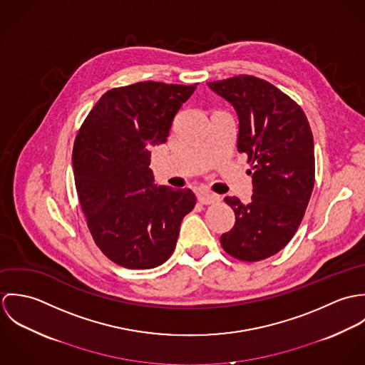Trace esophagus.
<instances>
[{"mask_svg":"<svg viewBox=\"0 0 365 365\" xmlns=\"http://www.w3.org/2000/svg\"><path fill=\"white\" fill-rule=\"evenodd\" d=\"M219 197L217 195H213V194H208V192H200L198 194V201L202 204V205H212L215 202H219Z\"/></svg>","mask_w":365,"mask_h":365,"instance_id":"34e87169","label":"esophagus"}]
</instances>
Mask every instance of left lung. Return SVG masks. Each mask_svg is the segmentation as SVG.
Instances as JSON below:
<instances>
[{
    "instance_id": "8db88e82",
    "label": "left lung",
    "mask_w": 365,
    "mask_h": 365,
    "mask_svg": "<svg viewBox=\"0 0 365 365\" xmlns=\"http://www.w3.org/2000/svg\"><path fill=\"white\" fill-rule=\"evenodd\" d=\"M239 118L237 150L253 173L249 204L236 197L232 230L220 236L223 250L237 260H264L282 250L297 233L314 185V152L302 108L271 83L247 74L210 81Z\"/></svg>"
}]
</instances>
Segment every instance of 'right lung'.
I'll list each match as a JSON object with an SVG mask.
<instances>
[{"label":"right lung","instance_id":"right-lung-1","mask_svg":"<svg viewBox=\"0 0 365 365\" xmlns=\"http://www.w3.org/2000/svg\"><path fill=\"white\" fill-rule=\"evenodd\" d=\"M197 84L158 81L108 90L74 140L76 190L90 233L105 256L130 269L161 265L195 204L190 190L155 185L150 146L167 140L173 118Z\"/></svg>","mask_w":365,"mask_h":365}]
</instances>
